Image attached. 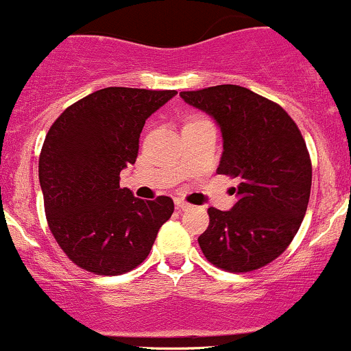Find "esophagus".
Masks as SVG:
<instances>
[{
    "mask_svg": "<svg viewBox=\"0 0 351 351\" xmlns=\"http://www.w3.org/2000/svg\"><path fill=\"white\" fill-rule=\"evenodd\" d=\"M176 208L180 211H186V210H191V204H187L186 201L182 199H176Z\"/></svg>",
    "mask_w": 351,
    "mask_h": 351,
    "instance_id": "1",
    "label": "esophagus"
}]
</instances>
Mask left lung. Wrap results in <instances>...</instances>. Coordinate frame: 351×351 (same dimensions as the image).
I'll list each match as a JSON object with an SVG mask.
<instances>
[{
  "label": "left lung",
  "instance_id": "left-lung-1",
  "mask_svg": "<svg viewBox=\"0 0 351 351\" xmlns=\"http://www.w3.org/2000/svg\"><path fill=\"white\" fill-rule=\"evenodd\" d=\"M220 128L218 174L239 179L227 211L210 208L197 242L210 263L245 273L278 258L300 228L311 196L307 147L292 117L271 100L239 85L180 92Z\"/></svg>",
  "mask_w": 351,
  "mask_h": 351
}]
</instances>
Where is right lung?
Listing matches in <instances>:
<instances>
[{
  "mask_svg": "<svg viewBox=\"0 0 351 351\" xmlns=\"http://www.w3.org/2000/svg\"><path fill=\"white\" fill-rule=\"evenodd\" d=\"M176 93L109 86L69 106L51 126L39 158L47 223L80 268L131 271L174 213L169 196L145 201L121 189L119 174L136 162L145 121Z\"/></svg>",
  "mask_w": 351,
  "mask_h": 351,
  "instance_id": "1",
  "label": "right lung"
}]
</instances>
